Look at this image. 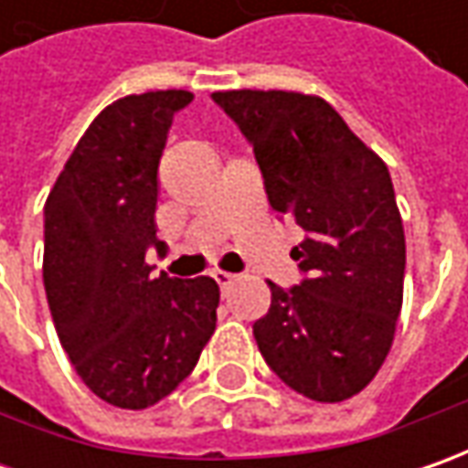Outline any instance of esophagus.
<instances>
[{"instance_id":"34e87169","label":"esophagus","mask_w":468,"mask_h":468,"mask_svg":"<svg viewBox=\"0 0 468 468\" xmlns=\"http://www.w3.org/2000/svg\"><path fill=\"white\" fill-rule=\"evenodd\" d=\"M213 279H216V283H218L221 289H229L234 281L239 279V276H237V273H226V271H216V273H213Z\"/></svg>"}]
</instances>
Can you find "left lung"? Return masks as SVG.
<instances>
[{
	"label": "left lung",
	"mask_w": 468,
	"mask_h": 468,
	"mask_svg": "<svg viewBox=\"0 0 468 468\" xmlns=\"http://www.w3.org/2000/svg\"><path fill=\"white\" fill-rule=\"evenodd\" d=\"M213 101L252 143L271 207L304 229L292 250L304 279L294 289L268 281L258 349L302 396L346 401L383 367L404 302V224L388 166L317 96L218 90Z\"/></svg>",
	"instance_id": "8db88e82"
}]
</instances>
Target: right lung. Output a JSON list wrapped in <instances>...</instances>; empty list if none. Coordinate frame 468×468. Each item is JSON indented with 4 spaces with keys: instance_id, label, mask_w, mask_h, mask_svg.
Instances as JSON below:
<instances>
[{
    "instance_id": "obj_1",
    "label": "right lung",
    "mask_w": 468,
    "mask_h": 468,
    "mask_svg": "<svg viewBox=\"0 0 468 468\" xmlns=\"http://www.w3.org/2000/svg\"><path fill=\"white\" fill-rule=\"evenodd\" d=\"M189 90L106 106L67 158L44 207V286L75 372L106 404L148 409L195 369L216 331L218 283L154 276L158 161Z\"/></svg>"
}]
</instances>
